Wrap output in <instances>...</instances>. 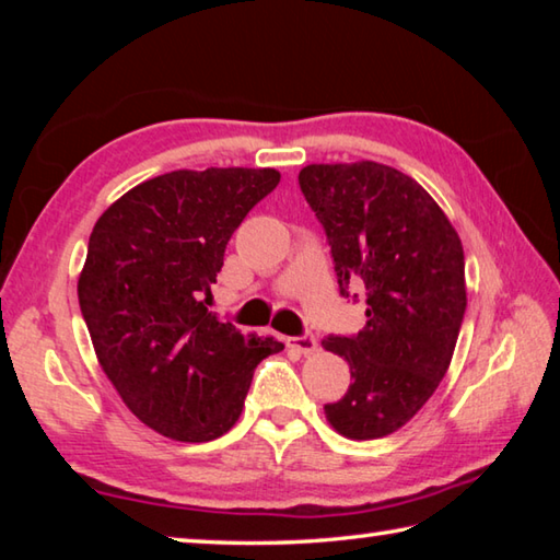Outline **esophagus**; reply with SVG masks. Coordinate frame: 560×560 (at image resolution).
<instances>
[{"instance_id":"esophagus-1","label":"esophagus","mask_w":560,"mask_h":560,"mask_svg":"<svg viewBox=\"0 0 560 560\" xmlns=\"http://www.w3.org/2000/svg\"><path fill=\"white\" fill-rule=\"evenodd\" d=\"M287 346L291 350H296V353H303V355H311L314 350L318 348V340L314 334H303V336H296V338H289Z\"/></svg>"}]
</instances>
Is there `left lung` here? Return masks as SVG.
Listing matches in <instances>:
<instances>
[{
  "label": "left lung",
  "instance_id": "8db88e82",
  "mask_svg": "<svg viewBox=\"0 0 560 560\" xmlns=\"http://www.w3.org/2000/svg\"><path fill=\"white\" fill-rule=\"evenodd\" d=\"M301 192L324 224L338 291L365 328L320 346L348 360V393L324 410L350 440H377L420 412L447 373L467 311L464 249L440 205L412 177L381 163L308 165Z\"/></svg>",
  "mask_w": 560,
  "mask_h": 560
}]
</instances>
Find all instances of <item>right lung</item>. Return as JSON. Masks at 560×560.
<instances>
[{
    "mask_svg": "<svg viewBox=\"0 0 560 560\" xmlns=\"http://www.w3.org/2000/svg\"><path fill=\"white\" fill-rule=\"evenodd\" d=\"M279 179L271 167L175 170L132 187L93 226L83 320L122 402L165 438H222L254 368L283 350L207 311L226 242Z\"/></svg>",
    "mask_w": 560,
    "mask_h": 560,
    "instance_id": "obj_1",
    "label": "right lung"
}]
</instances>
